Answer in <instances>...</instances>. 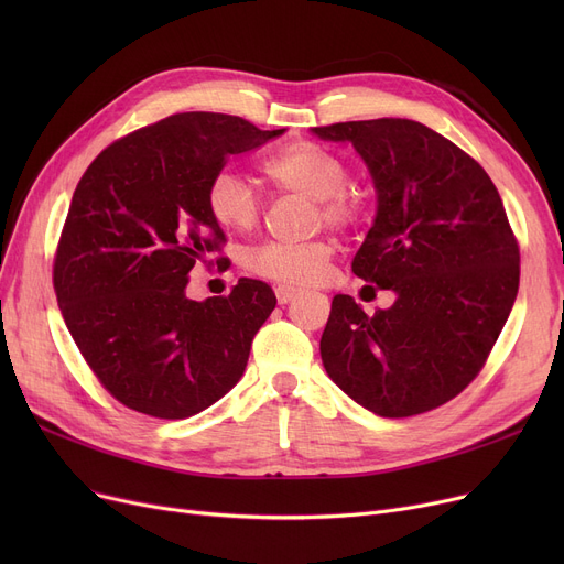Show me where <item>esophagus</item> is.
<instances>
[{"mask_svg":"<svg viewBox=\"0 0 564 564\" xmlns=\"http://www.w3.org/2000/svg\"><path fill=\"white\" fill-rule=\"evenodd\" d=\"M300 290L297 288H290V285H279L276 288V300L279 304H290L294 297H297Z\"/></svg>","mask_w":564,"mask_h":564,"instance_id":"1","label":"esophagus"}]
</instances>
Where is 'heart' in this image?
Instances as JSON below:
<instances>
[{
  "label": "heart",
  "mask_w": 564,
  "mask_h": 564,
  "mask_svg": "<svg viewBox=\"0 0 564 564\" xmlns=\"http://www.w3.org/2000/svg\"><path fill=\"white\" fill-rule=\"evenodd\" d=\"M264 173L281 189L308 196L319 207V219L329 226H347L359 217L361 205L345 192L347 169L334 153L302 141L292 143L264 162ZM207 210L226 230H249L260 215L256 189L242 173L221 169L207 185ZM332 256V247L313 242H262L247 251L251 272L288 285H306L317 281Z\"/></svg>",
  "instance_id": "b5f03b06"
}]
</instances>
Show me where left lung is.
Masks as SVG:
<instances>
[{
  "mask_svg": "<svg viewBox=\"0 0 564 564\" xmlns=\"http://www.w3.org/2000/svg\"><path fill=\"white\" fill-rule=\"evenodd\" d=\"M349 143L372 177L377 213L351 272L395 292L368 315L336 294L322 364L354 402L383 419L446 404L476 379L519 290V247L485 169L409 118L311 128Z\"/></svg>",
  "mask_w": 564,
  "mask_h": 564,
  "instance_id": "1",
  "label": "left lung"
}]
</instances>
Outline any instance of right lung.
Returning <instances> with one entry per match:
<instances>
[{"mask_svg":"<svg viewBox=\"0 0 564 564\" xmlns=\"http://www.w3.org/2000/svg\"><path fill=\"white\" fill-rule=\"evenodd\" d=\"M283 132L240 116L173 113L111 143L82 175L54 290L82 357L118 402L181 421L245 375L251 340L276 306L272 288L240 279L228 297L194 302L187 283L224 242L207 210L213 175Z\"/></svg>","mask_w":564,"mask_h":564,"instance_id":"obj_1","label":"right lung"}]
</instances>
